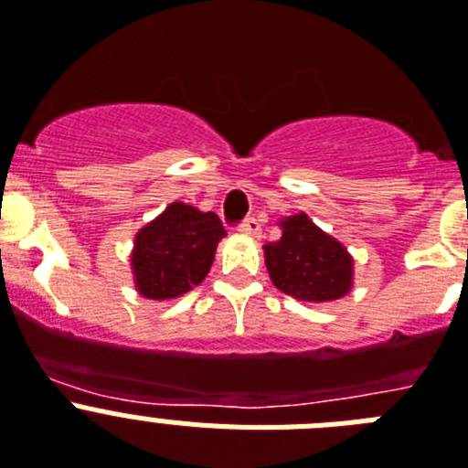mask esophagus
Wrapping results in <instances>:
<instances>
[{
    "instance_id": "obj_1",
    "label": "esophagus",
    "mask_w": 468,
    "mask_h": 468,
    "mask_svg": "<svg viewBox=\"0 0 468 468\" xmlns=\"http://www.w3.org/2000/svg\"><path fill=\"white\" fill-rule=\"evenodd\" d=\"M239 231L246 234V237H258L261 234V222L255 218H246L243 222H239Z\"/></svg>"
}]
</instances>
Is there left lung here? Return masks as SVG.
I'll use <instances>...</instances> for the list:
<instances>
[{
  "label": "left lung",
  "instance_id": "obj_1",
  "mask_svg": "<svg viewBox=\"0 0 468 468\" xmlns=\"http://www.w3.org/2000/svg\"><path fill=\"white\" fill-rule=\"evenodd\" d=\"M265 262L274 286L298 301H336L353 286L348 250L305 213L283 219L282 237L265 243Z\"/></svg>",
  "mask_w": 468,
  "mask_h": 468
}]
</instances>
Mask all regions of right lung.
I'll use <instances>...</instances> for the list:
<instances>
[{
    "instance_id": "obj_1",
    "label": "right lung",
    "mask_w": 468,
    "mask_h": 468,
    "mask_svg": "<svg viewBox=\"0 0 468 468\" xmlns=\"http://www.w3.org/2000/svg\"><path fill=\"white\" fill-rule=\"evenodd\" d=\"M225 234L215 213H201L185 203L167 206L134 241L132 270L139 293L151 301H167L198 286Z\"/></svg>"
}]
</instances>
